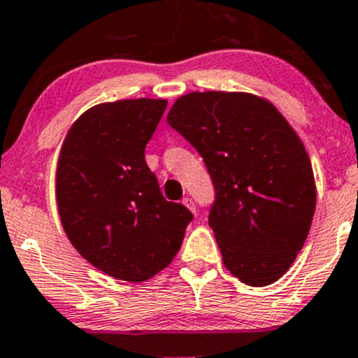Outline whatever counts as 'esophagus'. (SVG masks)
Here are the masks:
<instances>
[{"label":"esophagus","mask_w":358,"mask_h":358,"mask_svg":"<svg viewBox=\"0 0 358 358\" xmlns=\"http://www.w3.org/2000/svg\"><path fill=\"white\" fill-rule=\"evenodd\" d=\"M182 204H183V206H187V208H189L190 211H192V213H196V204H194V201L190 199V197H183Z\"/></svg>","instance_id":"esophagus-1"}]
</instances>
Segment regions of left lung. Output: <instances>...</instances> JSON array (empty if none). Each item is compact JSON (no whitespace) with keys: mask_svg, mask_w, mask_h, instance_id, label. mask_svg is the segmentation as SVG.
I'll use <instances>...</instances> for the list:
<instances>
[{"mask_svg":"<svg viewBox=\"0 0 358 358\" xmlns=\"http://www.w3.org/2000/svg\"><path fill=\"white\" fill-rule=\"evenodd\" d=\"M204 159L215 187L209 211L223 263L263 287L289 270L315 213L305 145L268 100L241 92H192L166 117Z\"/></svg>","mask_w":358,"mask_h":358,"instance_id":"1","label":"left lung"}]
</instances>
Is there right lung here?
I'll list each match as a JSON object with an SVG mask.
<instances>
[{
  "mask_svg": "<svg viewBox=\"0 0 358 358\" xmlns=\"http://www.w3.org/2000/svg\"><path fill=\"white\" fill-rule=\"evenodd\" d=\"M166 100L100 103L71 126L57 164L55 196L71 244L95 268L143 282L173 262L192 213L161 194L145 145Z\"/></svg>",
  "mask_w": 358,
  "mask_h": 358,
  "instance_id": "1",
  "label": "right lung"
}]
</instances>
